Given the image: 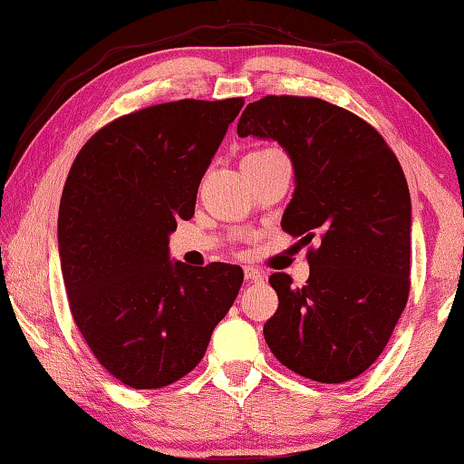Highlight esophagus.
Listing matches in <instances>:
<instances>
[{
  "label": "esophagus",
  "mask_w": 464,
  "mask_h": 464,
  "mask_svg": "<svg viewBox=\"0 0 464 464\" xmlns=\"http://www.w3.org/2000/svg\"><path fill=\"white\" fill-rule=\"evenodd\" d=\"M244 275H246L247 281H262V278H264V272L258 270V268H254V266H246Z\"/></svg>",
  "instance_id": "1"
}]
</instances>
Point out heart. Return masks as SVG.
<instances>
[{
  "mask_svg": "<svg viewBox=\"0 0 464 464\" xmlns=\"http://www.w3.org/2000/svg\"><path fill=\"white\" fill-rule=\"evenodd\" d=\"M262 152H270V150H258V152H252V154H262Z\"/></svg>",
  "mask_w": 464,
  "mask_h": 464,
  "instance_id": "1",
  "label": "heart"
}]
</instances>
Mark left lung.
<instances>
[{
    "instance_id": "left-lung-1",
    "label": "left lung",
    "mask_w": 464,
    "mask_h": 464,
    "mask_svg": "<svg viewBox=\"0 0 464 464\" xmlns=\"http://www.w3.org/2000/svg\"><path fill=\"white\" fill-rule=\"evenodd\" d=\"M241 138L289 154L295 192L281 227L307 252L310 278L270 276L278 310L264 338L283 365L322 384L357 378L384 351L409 299L411 196L376 130L312 97H264L237 123Z\"/></svg>"
}]
</instances>
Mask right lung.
<instances>
[{
    "label": "right lung",
    "mask_w": 464,
    "mask_h": 464,
    "mask_svg": "<svg viewBox=\"0 0 464 464\" xmlns=\"http://www.w3.org/2000/svg\"><path fill=\"white\" fill-rule=\"evenodd\" d=\"M244 99L163 102L123 115L78 152L62 194L57 246L73 322L101 365L138 391L202 362L244 270L169 256L178 220Z\"/></svg>",
    "instance_id": "1"
}]
</instances>
